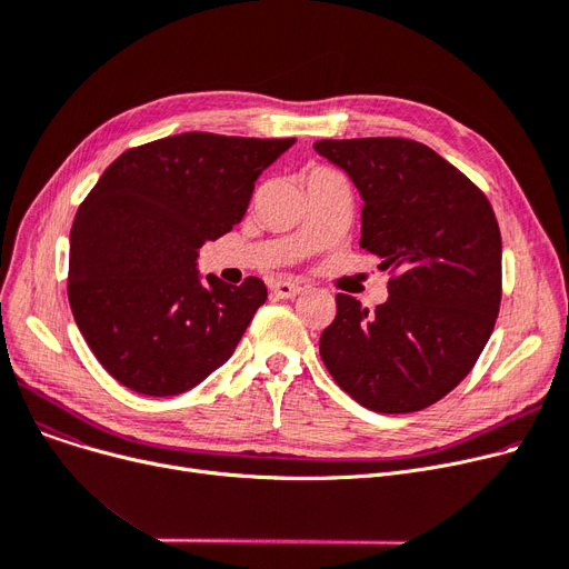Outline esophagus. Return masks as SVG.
I'll return each mask as SVG.
<instances>
[{"mask_svg":"<svg viewBox=\"0 0 569 569\" xmlns=\"http://www.w3.org/2000/svg\"><path fill=\"white\" fill-rule=\"evenodd\" d=\"M272 292L277 297H281V300H292V297L302 295L305 288L300 283H292V281H277V283H272Z\"/></svg>","mask_w":569,"mask_h":569,"instance_id":"34e87169","label":"esophagus"}]
</instances>
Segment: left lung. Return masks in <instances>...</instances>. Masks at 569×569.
Listing matches in <instances>:
<instances>
[{
  "label": "left lung",
  "instance_id": "1",
  "mask_svg": "<svg viewBox=\"0 0 569 569\" xmlns=\"http://www.w3.org/2000/svg\"><path fill=\"white\" fill-rule=\"evenodd\" d=\"M360 193V247L392 277L376 311L337 295L320 357L369 410H422L468 376L500 309L502 242L487 196L406 138L318 140Z\"/></svg>",
  "mask_w": 569,
  "mask_h": 569
}]
</instances>
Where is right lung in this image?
<instances>
[{"label":"right lung","mask_w":569,"mask_h":569,"mask_svg":"<svg viewBox=\"0 0 569 569\" xmlns=\"http://www.w3.org/2000/svg\"><path fill=\"white\" fill-rule=\"evenodd\" d=\"M292 144L191 131L106 168L73 219L69 302L114 380L174 397L230 360L267 288L202 277L196 260L244 219L256 179Z\"/></svg>","instance_id":"add662e5"}]
</instances>
